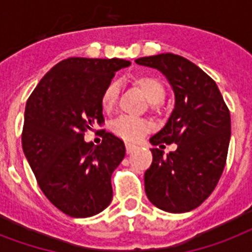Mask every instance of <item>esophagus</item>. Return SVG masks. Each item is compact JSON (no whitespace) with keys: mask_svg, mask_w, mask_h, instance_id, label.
Wrapping results in <instances>:
<instances>
[{"mask_svg":"<svg viewBox=\"0 0 252 252\" xmlns=\"http://www.w3.org/2000/svg\"><path fill=\"white\" fill-rule=\"evenodd\" d=\"M126 153L130 154V153H133L134 150L137 149V146L132 145V144H129V142H126Z\"/></svg>","mask_w":252,"mask_h":252,"instance_id":"1","label":"esophagus"}]
</instances>
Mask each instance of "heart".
<instances>
[{
    "label": "heart",
    "instance_id": "obj_1",
    "mask_svg": "<svg viewBox=\"0 0 252 252\" xmlns=\"http://www.w3.org/2000/svg\"><path fill=\"white\" fill-rule=\"evenodd\" d=\"M133 84L144 93L146 99L149 100L150 108L157 110L158 104L166 96V87L163 82L154 76H138L134 78ZM118 96L119 84L112 81L104 87L100 95V106L103 111L111 112L114 110L115 104L118 102ZM150 129H152V124L148 120L132 118V116H119L111 123V130L118 137L130 142L140 141Z\"/></svg>",
    "mask_w": 252,
    "mask_h": 252
}]
</instances>
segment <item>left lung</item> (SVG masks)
Instances as JSON below:
<instances>
[{
    "mask_svg": "<svg viewBox=\"0 0 252 252\" xmlns=\"http://www.w3.org/2000/svg\"><path fill=\"white\" fill-rule=\"evenodd\" d=\"M136 63L159 70L175 94L166 126L150 142L178 148L167 156L157 148L150 149L153 162L144 176L146 196L162 211L189 212L208 199L222 175L230 142V112L215 81L187 59L161 53Z\"/></svg>",
    "mask_w": 252,
    "mask_h": 252,
    "instance_id": "8db88e82",
    "label": "left lung"
}]
</instances>
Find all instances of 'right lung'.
<instances>
[{
    "instance_id": "obj_1",
    "label": "right lung",
    "mask_w": 252,
    "mask_h": 252,
    "mask_svg": "<svg viewBox=\"0 0 252 252\" xmlns=\"http://www.w3.org/2000/svg\"><path fill=\"white\" fill-rule=\"evenodd\" d=\"M122 59L69 57L56 64L30 95L22 148L51 203L76 219L104 211L112 200L111 175L126 156L124 142L103 130L102 144L84 140L104 123L100 95Z\"/></svg>"
}]
</instances>
